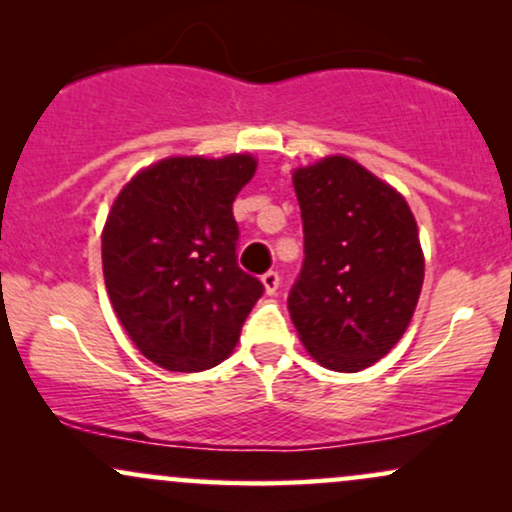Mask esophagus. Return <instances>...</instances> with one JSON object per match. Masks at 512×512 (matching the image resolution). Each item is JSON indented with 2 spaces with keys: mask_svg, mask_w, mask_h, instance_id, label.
Wrapping results in <instances>:
<instances>
[{
  "mask_svg": "<svg viewBox=\"0 0 512 512\" xmlns=\"http://www.w3.org/2000/svg\"><path fill=\"white\" fill-rule=\"evenodd\" d=\"M262 284H264V293H267V296H274V293L279 291V284H281L279 274H276V272L262 274Z\"/></svg>",
  "mask_w": 512,
  "mask_h": 512,
  "instance_id": "34e87169",
  "label": "esophagus"
}]
</instances>
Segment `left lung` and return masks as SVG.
<instances>
[{"mask_svg":"<svg viewBox=\"0 0 512 512\" xmlns=\"http://www.w3.org/2000/svg\"><path fill=\"white\" fill-rule=\"evenodd\" d=\"M305 262L289 296L298 337L320 366L358 373L407 332L424 250L404 199L354 158L332 154L293 170Z\"/></svg>","mask_w":512,"mask_h":512,"instance_id":"8db88e82","label":"left lung"}]
</instances>
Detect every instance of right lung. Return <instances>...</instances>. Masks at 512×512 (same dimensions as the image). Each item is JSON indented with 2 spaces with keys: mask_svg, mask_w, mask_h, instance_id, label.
Segmentation results:
<instances>
[{
  "mask_svg": "<svg viewBox=\"0 0 512 512\" xmlns=\"http://www.w3.org/2000/svg\"><path fill=\"white\" fill-rule=\"evenodd\" d=\"M255 170L252 154L168 156L115 197L101 233L105 289L156 366L197 373L236 349L264 291L236 262L233 199Z\"/></svg>",
  "mask_w": 512,
  "mask_h": 512,
  "instance_id": "add662e5",
  "label": "right lung"
}]
</instances>
